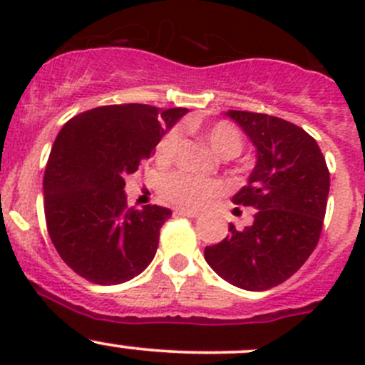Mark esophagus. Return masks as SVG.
<instances>
[{"label":"esophagus","instance_id":"esophagus-1","mask_svg":"<svg viewBox=\"0 0 365 365\" xmlns=\"http://www.w3.org/2000/svg\"><path fill=\"white\" fill-rule=\"evenodd\" d=\"M176 215H183V217H197L200 213L194 212V210H185V208H176L175 210Z\"/></svg>","mask_w":365,"mask_h":365}]
</instances>
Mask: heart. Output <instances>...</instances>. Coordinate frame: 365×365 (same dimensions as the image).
Returning a JSON list of instances; mask_svg holds the SVG:
<instances>
[{"instance_id":"1","label":"heart","mask_w":365,"mask_h":365,"mask_svg":"<svg viewBox=\"0 0 365 365\" xmlns=\"http://www.w3.org/2000/svg\"><path fill=\"white\" fill-rule=\"evenodd\" d=\"M205 139L210 148L222 159H233L244 148V139L238 128L230 121H217L206 128ZM180 146V132L171 128L162 135L157 145L155 157L160 164H168L175 159ZM220 192V183L212 178L190 175L187 171H175L164 176L160 182V194L169 203L182 208H201L210 197Z\"/></svg>"}]
</instances>
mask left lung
Masks as SVG:
<instances>
[{
    "mask_svg": "<svg viewBox=\"0 0 365 365\" xmlns=\"http://www.w3.org/2000/svg\"><path fill=\"white\" fill-rule=\"evenodd\" d=\"M252 145L257 162L233 203L256 208L252 226L230 224L205 259L224 281L249 292L279 286L307 261L322 235L330 173L314 138L295 123L251 111H227Z\"/></svg>",
    "mask_w": 365,
    "mask_h": 365,
    "instance_id": "obj_1",
    "label": "left lung"
}]
</instances>
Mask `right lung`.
Listing matches in <instances>:
<instances>
[{
  "instance_id": "obj_1",
  "label": "right lung",
  "mask_w": 365,
  "mask_h": 365,
  "mask_svg": "<svg viewBox=\"0 0 365 365\" xmlns=\"http://www.w3.org/2000/svg\"><path fill=\"white\" fill-rule=\"evenodd\" d=\"M187 111L102 106L63 125L43 173V210L51 242L77 275L120 284L152 263L171 210L128 208L125 178L155 153L165 130Z\"/></svg>"
}]
</instances>
